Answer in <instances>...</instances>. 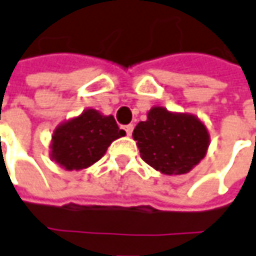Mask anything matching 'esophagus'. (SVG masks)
<instances>
[{
    "mask_svg": "<svg viewBox=\"0 0 256 256\" xmlns=\"http://www.w3.org/2000/svg\"><path fill=\"white\" fill-rule=\"evenodd\" d=\"M133 128H134L133 124H128V126H124V130H126L128 136H132V133H133Z\"/></svg>",
    "mask_w": 256,
    "mask_h": 256,
    "instance_id": "esophagus-1",
    "label": "esophagus"
}]
</instances>
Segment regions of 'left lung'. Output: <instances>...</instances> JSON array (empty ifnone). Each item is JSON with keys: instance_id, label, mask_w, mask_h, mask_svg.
<instances>
[{"instance_id": "obj_1", "label": "left lung", "mask_w": 256, "mask_h": 256, "mask_svg": "<svg viewBox=\"0 0 256 256\" xmlns=\"http://www.w3.org/2000/svg\"><path fill=\"white\" fill-rule=\"evenodd\" d=\"M133 138L144 162L164 174H184L206 155L209 133L196 115L170 112L164 106L148 110L146 122H140Z\"/></svg>"}]
</instances>
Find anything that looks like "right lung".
Returning <instances> with one entry per match:
<instances>
[{
    "instance_id": "right-lung-1",
    "label": "right lung",
    "mask_w": 256,
    "mask_h": 256,
    "mask_svg": "<svg viewBox=\"0 0 256 256\" xmlns=\"http://www.w3.org/2000/svg\"><path fill=\"white\" fill-rule=\"evenodd\" d=\"M126 136L112 115L83 110L54 130L50 158L66 170H82L102 158L112 141Z\"/></svg>"
}]
</instances>
